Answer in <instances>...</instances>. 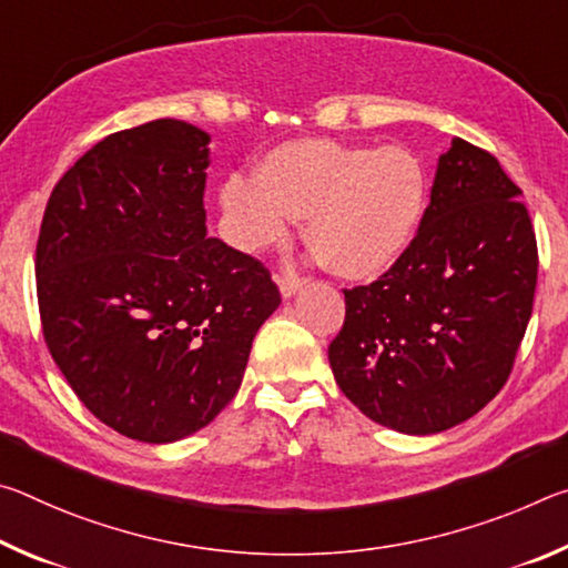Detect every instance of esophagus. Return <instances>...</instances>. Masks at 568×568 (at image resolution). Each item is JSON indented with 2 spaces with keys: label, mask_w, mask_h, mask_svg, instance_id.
I'll return each instance as SVG.
<instances>
[{
  "label": "esophagus",
  "mask_w": 568,
  "mask_h": 568,
  "mask_svg": "<svg viewBox=\"0 0 568 568\" xmlns=\"http://www.w3.org/2000/svg\"><path fill=\"white\" fill-rule=\"evenodd\" d=\"M277 283H281V295L283 297H293L303 287L305 277H301L297 273H283L281 277H277Z\"/></svg>",
  "instance_id": "1"
}]
</instances>
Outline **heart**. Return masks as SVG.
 Returning <instances> with one entry per match:
<instances>
[{
    "label": "heart",
    "mask_w": 568,
    "mask_h": 568,
    "mask_svg": "<svg viewBox=\"0 0 568 568\" xmlns=\"http://www.w3.org/2000/svg\"><path fill=\"white\" fill-rule=\"evenodd\" d=\"M428 190L426 165L406 145L297 140L267 152L255 178H227L220 203L227 235L243 253L287 243L295 217H307V243L325 265L365 281L406 255Z\"/></svg>",
    "instance_id": "1"
}]
</instances>
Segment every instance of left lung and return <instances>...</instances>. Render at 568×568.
<instances>
[{
	"mask_svg": "<svg viewBox=\"0 0 568 568\" xmlns=\"http://www.w3.org/2000/svg\"><path fill=\"white\" fill-rule=\"evenodd\" d=\"M521 190L491 152L454 138L406 255L345 293L335 383L371 420L440 434L511 376L534 311L538 250Z\"/></svg>",
	"mask_w": 568,
	"mask_h": 568,
	"instance_id": "1",
	"label": "left lung"
}]
</instances>
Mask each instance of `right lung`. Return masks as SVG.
<instances>
[{
  "label": "right lung",
  "instance_id": "right-lung-1",
  "mask_svg": "<svg viewBox=\"0 0 568 568\" xmlns=\"http://www.w3.org/2000/svg\"><path fill=\"white\" fill-rule=\"evenodd\" d=\"M210 134L152 120L108 134L47 200L37 240L44 343L88 410L172 444L243 383L281 291L253 255L207 237Z\"/></svg>",
  "mask_w": 568,
  "mask_h": 568
}]
</instances>
